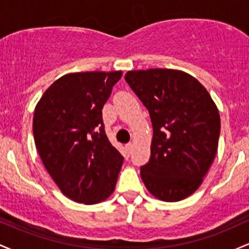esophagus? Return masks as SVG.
Returning a JSON list of instances; mask_svg holds the SVG:
<instances>
[{"label": "esophagus", "instance_id": "obj_1", "mask_svg": "<svg viewBox=\"0 0 249 249\" xmlns=\"http://www.w3.org/2000/svg\"><path fill=\"white\" fill-rule=\"evenodd\" d=\"M132 147H133V145L131 144V142H128V144L125 145V148H126V153L127 154L131 153V151H132Z\"/></svg>", "mask_w": 249, "mask_h": 249}]
</instances>
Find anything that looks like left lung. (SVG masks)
<instances>
[{
    "instance_id": "8db88e82",
    "label": "left lung",
    "mask_w": 249,
    "mask_h": 249,
    "mask_svg": "<svg viewBox=\"0 0 249 249\" xmlns=\"http://www.w3.org/2000/svg\"><path fill=\"white\" fill-rule=\"evenodd\" d=\"M125 81L150 113L151 157L145 186L162 201H179L201 185L218 151L220 116L208 91L184 71H128Z\"/></svg>"
}]
</instances>
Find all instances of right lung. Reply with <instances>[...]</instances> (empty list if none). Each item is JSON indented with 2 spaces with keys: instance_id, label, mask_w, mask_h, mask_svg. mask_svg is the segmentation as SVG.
<instances>
[{
  "instance_id": "1",
  "label": "right lung",
  "mask_w": 249,
  "mask_h": 249,
  "mask_svg": "<svg viewBox=\"0 0 249 249\" xmlns=\"http://www.w3.org/2000/svg\"><path fill=\"white\" fill-rule=\"evenodd\" d=\"M122 71L68 73L37 103L34 139L48 173L76 202H101L115 191L123 156L108 142L102 110Z\"/></svg>"
}]
</instances>
